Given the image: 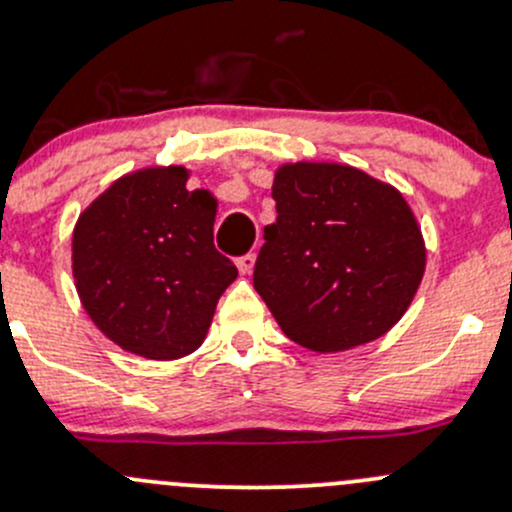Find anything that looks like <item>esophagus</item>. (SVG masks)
Instances as JSON below:
<instances>
[{"mask_svg": "<svg viewBox=\"0 0 512 512\" xmlns=\"http://www.w3.org/2000/svg\"><path fill=\"white\" fill-rule=\"evenodd\" d=\"M238 270L242 274H252V270H255V252H247V255L238 257Z\"/></svg>", "mask_w": 512, "mask_h": 512, "instance_id": "esophagus-1", "label": "esophagus"}]
</instances>
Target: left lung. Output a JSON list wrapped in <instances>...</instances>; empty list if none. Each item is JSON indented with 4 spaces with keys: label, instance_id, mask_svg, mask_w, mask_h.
Masks as SVG:
<instances>
[{
    "label": "left lung",
    "instance_id": "obj_1",
    "mask_svg": "<svg viewBox=\"0 0 512 512\" xmlns=\"http://www.w3.org/2000/svg\"><path fill=\"white\" fill-rule=\"evenodd\" d=\"M272 198L252 284L282 331L316 353L385 336L427 262L402 193L353 166L297 161L274 174Z\"/></svg>",
    "mask_w": 512,
    "mask_h": 512
}]
</instances>
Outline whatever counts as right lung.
Instances as JSON below:
<instances>
[{"mask_svg": "<svg viewBox=\"0 0 512 512\" xmlns=\"http://www.w3.org/2000/svg\"><path fill=\"white\" fill-rule=\"evenodd\" d=\"M184 166L122 176L73 230V277L95 326L129 353L174 360L206 338L238 267L213 245L215 198Z\"/></svg>", "mask_w": 512, "mask_h": 512, "instance_id": "right-lung-1", "label": "right lung"}]
</instances>
